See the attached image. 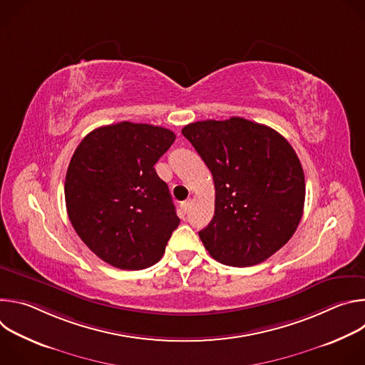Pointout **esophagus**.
I'll use <instances>...</instances> for the list:
<instances>
[{"label": "esophagus", "mask_w": 365, "mask_h": 365, "mask_svg": "<svg viewBox=\"0 0 365 365\" xmlns=\"http://www.w3.org/2000/svg\"><path fill=\"white\" fill-rule=\"evenodd\" d=\"M190 205H192L190 199H187V200L182 202V205H180V210H182V212H183V214H186V212L189 211V207H190Z\"/></svg>", "instance_id": "esophagus-1"}]
</instances>
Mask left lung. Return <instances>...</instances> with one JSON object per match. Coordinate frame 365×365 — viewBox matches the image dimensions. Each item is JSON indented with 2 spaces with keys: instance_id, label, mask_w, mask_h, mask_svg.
Segmentation results:
<instances>
[{
  "instance_id": "1",
  "label": "left lung",
  "mask_w": 365,
  "mask_h": 365,
  "mask_svg": "<svg viewBox=\"0 0 365 365\" xmlns=\"http://www.w3.org/2000/svg\"><path fill=\"white\" fill-rule=\"evenodd\" d=\"M182 134L211 170L215 212L199 237L217 262L248 267L294 234L304 205L297 154L276 130L231 117L187 124Z\"/></svg>"
}]
</instances>
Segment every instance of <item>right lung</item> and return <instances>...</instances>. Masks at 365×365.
<instances>
[{"mask_svg": "<svg viewBox=\"0 0 365 365\" xmlns=\"http://www.w3.org/2000/svg\"><path fill=\"white\" fill-rule=\"evenodd\" d=\"M173 131L123 121L91 131L76 147L65 180L69 220L86 247L123 270L163 257L180 220L154 165Z\"/></svg>", "mask_w": 365, "mask_h": 365, "instance_id": "add662e5", "label": "right lung"}]
</instances>
